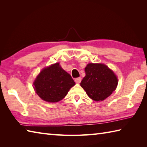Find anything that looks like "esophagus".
<instances>
[{
	"mask_svg": "<svg viewBox=\"0 0 147 147\" xmlns=\"http://www.w3.org/2000/svg\"><path fill=\"white\" fill-rule=\"evenodd\" d=\"M75 82L76 83H80V82H81V81H82V78H81L80 77H79V78H76L75 79Z\"/></svg>",
	"mask_w": 147,
	"mask_h": 147,
	"instance_id": "1",
	"label": "esophagus"
}]
</instances>
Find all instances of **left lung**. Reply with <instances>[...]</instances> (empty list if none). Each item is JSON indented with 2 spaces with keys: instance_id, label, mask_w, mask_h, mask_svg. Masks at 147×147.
I'll return each instance as SVG.
<instances>
[{
  "instance_id": "1",
  "label": "left lung",
  "mask_w": 147,
  "mask_h": 147,
  "mask_svg": "<svg viewBox=\"0 0 147 147\" xmlns=\"http://www.w3.org/2000/svg\"><path fill=\"white\" fill-rule=\"evenodd\" d=\"M85 71L86 75L80 85L93 100H104L116 88L117 78L106 65L90 63Z\"/></svg>"
}]
</instances>
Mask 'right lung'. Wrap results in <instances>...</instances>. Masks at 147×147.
Returning <instances> with one entry per match:
<instances>
[{"label": "right lung", "instance_id": "add662e5", "mask_svg": "<svg viewBox=\"0 0 147 147\" xmlns=\"http://www.w3.org/2000/svg\"><path fill=\"white\" fill-rule=\"evenodd\" d=\"M75 82L59 63L45 67L33 83L34 90L40 98L48 102H57L63 99Z\"/></svg>", "mask_w": 147, "mask_h": 147}]
</instances>
